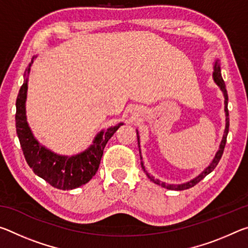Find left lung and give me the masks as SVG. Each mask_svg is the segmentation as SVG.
<instances>
[{
  "label": "left lung",
  "mask_w": 248,
  "mask_h": 248,
  "mask_svg": "<svg viewBox=\"0 0 248 248\" xmlns=\"http://www.w3.org/2000/svg\"><path fill=\"white\" fill-rule=\"evenodd\" d=\"M213 78H215L216 83L217 84V85L220 86V89L222 90V92H223L224 94V110H225V115H226V124H225V131H224V136H223V139H222V142L220 144V149L219 151H217V154H216V157L213 158V161L211 164H210L207 169H205V170L203 171V173H201L198 177H196L194 180H191V182L187 183V184H183V185H169V184H165V183H162L161 180L158 179H155L153 176H151L148 171L145 170L144 166H143V162H142V157H141V166H142V170H144L145 175L148 176V178L150 180H152L153 183L157 184V185H161L162 187L166 188V189H171V190H185V189H189V188L194 187L195 185L198 184L201 179H203L205 176H207L208 174L211 173V171L216 169L217 163L220 162V159L222 157V154H223V151H224V148H225V143H226V137H228V132H229V125H230V120H229V109H228V100H229V97H228V92H226V89H225V84H224V81L223 78H222V75H221V70H220V65L217 62H216L215 64V72H213ZM138 144H139V136H138ZM141 156V155H140Z\"/></svg>",
  "instance_id": "1"
}]
</instances>
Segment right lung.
<instances>
[{
  "label": "right lung",
  "instance_id": "obj_1",
  "mask_svg": "<svg viewBox=\"0 0 248 248\" xmlns=\"http://www.w3.org/2000/svg\"><path fill=\"white\" fill-rule=\"evenodd\" d=\"M31 65V63H29L27 66L26 73H29ZM26 93L27 78H25L16 99L15 120L19 143L29 167L36 175L58 189H74L90 182L98 170L108 140L124 124H119L107 129L105 132H100L95 138L94 144L85 152L71 157L60 156L41 146L32 137L25 114Z\"/></svg>",
  "mask_w": 248,
  "mask_h": 248
}]
</instances>
